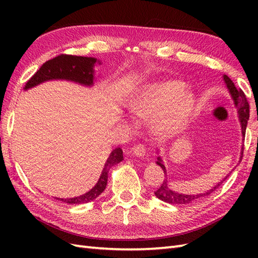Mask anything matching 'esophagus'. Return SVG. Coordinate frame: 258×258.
<instances>
[{
  "label": "esophagus",
  "instance_id": "esophagus-1",
  "mask_svg": "<svg viewBox=\"0 0 258 258\" xmlns=\"http://www.w3.org/2000/svg\"><path fill=\"white\" fill-rule=\"evenodd\" d=\"M133 154L138 155V156H144L145 153H146V149H145V145L144 144H136L133 149Z\"/></svg>",
  "mask_w": 258,
  "mask_h": 258
}]
</instances>
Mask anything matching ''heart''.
Returning <instances> with one entry per match:
<instances>
[{
  "label": "heart",
  "instance_id": "1",
  "mask_svg": "<svg viewBox=\"0 0 258 258\" xmlns=\"http://www.w3.org/2000/svg\"><path fill=\"white\" fill-rule=\"evenodd\" d=\"M185 85L167 81L146 86L131 98L128 107L139 116H149L162 107L160 122L167 128H178L188 118L194 107V98L183 94Z\"/></svg>",
  "mask_w": 258,
  "mask_h": 258
}]
</instances>
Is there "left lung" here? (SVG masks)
Segmentation results:
<instances>
[{
    "label": "left lung",
    "instance_id": "1",
    "mask_svg": "<svg viewBox=\"0 0 258 258\" xmlns=\"http://www.w3.org/2000/svg\"><path fill=\"white\" fill-rule=\"evenodd\" d=\"M224 81H225L227 89L229 90V93H231V95L233 97L235 106H236L237 111H238L239 122H240V126H242V134H243V138H245L246 126H247V120L249 118V104L247 102V98H246L245 93L242 90L236 89V86H235V84L233 83V81L229 79L227 75H224ZM243 153H244V149L242 151V155H243ZM157 160L158 161L156 163L163 168L164 174H166V169H165V166L163 165L161 157H157ZM240 160H242V158H240ZM225 178H224L222 182H220L217 185H215V187H213L212 189L206 191V193L197 194V195H185V194L176 193V191L171 189V187H169L167 184V179H165L163 182V184L161 185V187L155 191V196L157 197V199H160L161 201L166 202V203H171V204H188V203L196 201L197 199H200V197H202V196L210 195L212 191L218 188V186H220L224 182V180H225Z\"/></svg>",
    "mask_w": 258,
    "mask_h": 258
}]
</instances>
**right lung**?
Listing matches in <instances>:
<instances>
[{
    "label": "right lung",
    "mask_w": 258,
    "mask_h": 258,
    "mask_svg": "<svg viewBox=\"0 0 258 258\" xmlns=\"http://www.w3.org/2000/svg\"><path fill=\"white\" fill-rule=\"evenodd\" d=\"M96 63V58L94 57H84V56H75L70 54H61L48 59L42 67L36 71V73L26 82L24 89H31L37 84L42 83L48 80H69L78 82L80 84L84 85H93V67ZM123 161V151L117 147L113 150L111 155L107 158V161L104 165L101 177L98 179L96 185L86 194L73 197V199H57L68 204H83L94 201L97 196L102 194V191L105 189L107 184V174L109 168L114 166L115 164Z\"/></svg>",
    "instance_id": "1"
}]
</instances>
